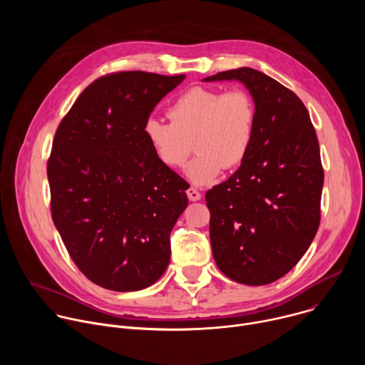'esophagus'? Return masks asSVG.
<instances>
[{
  "mask_svg": "<svg viewBox=\"0 0 365 365\" xmlns=\"http://www.w3.org/2000/svg\"><path fill=\"white\" fill-rule=\"evenodd\" d=\"M186 193H187L189 200H192V202H196V200L200 199V193H199L196 189H193V187H189V189L186 190Z\"/></svg>",
  "mask_w": 365,
  "mask_h": 365,
  "instance_id": "esophagus-1",
  "label": "esophagus"
}]
</instances>
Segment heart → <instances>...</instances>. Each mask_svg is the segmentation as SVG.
I'll return each mask as SVG.
<instances>
[{"instance_id":"1","label":"heart","mask_w":365,"mask_h":365,"mask_svg":"<svg viewBox=\"0 0 365 365\" xmlns=\"http://www.w3.org/2000/svg\"><path fill=\"white\" fill-rule=\"evenodd\" d=\"M168 115L172 123L148 118L144 135L155 158L169 169L186 163L193 143L197 154L186 168L193 185L212 183L224 168L232 169L247 158L255 130V106L244 89L190 88Z\"/></svg>"}]
</instances>
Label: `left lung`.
Here are the masks:
<instances>
[{
  "mask_svg": "<svg viewBox=\"0 0 365 365\" xmlns=\"http://www.w3.org/2000/svg\"><path fill=\"white\" fill-rule=\"evenodd\" d=\"M238 81L252 96L255 130L247 158L206 192L218 269L231 280L264 286L289 273L314 241L321 221L324 169L303 102L251 68L207 76Z\"/></svg>",
  "mask_w": 365,
  "mask_h": 365,
  "instance_id": "left-lung-1",
  "label": "left lung"
}]
</instances>
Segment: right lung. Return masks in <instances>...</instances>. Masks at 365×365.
<instances>
[{"instance_id": "add662e5", "label": "right lung", "mask_w": 365, "mask_h": 365, "mask_svg": "<svg viewBox=\"0 0 365 365\" xmlns=\"http://www.w3.org/2000/svg\"><path fill=\"white\" fill-rule=\"evenodd\" d=\"M183 79L140 71L102 76L55 134L51 218L78 269L103 289H145L169 266L187 183L155 158L144 124Z\"/></svg>"}]
</instances>
